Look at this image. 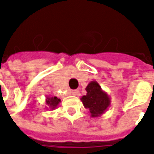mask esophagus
<instances>
[{
  "mask_svg": "<svg viewBox=\"0 0 154 154\" xmlns=\"http://www.w3.org/2000/svg\"><path fill=\"white\" fill-rule=\"evenodd\" d=\"M78 92H79L78 90H72V91H71L72 95H74V96H75V95H77V94H78Z\"/></svg>",
  "mask_w": 154,
  "mask_h": 154,
  "instance_id": "esophagus-1",
  "label": "esophagus"
}]
</instances>
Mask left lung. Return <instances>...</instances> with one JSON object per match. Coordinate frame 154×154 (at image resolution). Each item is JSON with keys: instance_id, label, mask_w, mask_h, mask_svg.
<instances>
[{"instance_id": "8db88e82", "label": "left lung", "mask_w": 154, "mask_h": 154, "mask_svg": "<svg viewBox=\"0 0 154 154\" xmlns=\"http://www.w3.org/2000/svg\"><path fill=\"white\" fill-rule=\"evenodd\" d=\"M86 95L80 100L86 109H88L91 117H98L103 115L110 105V98L107 92L102 90L96 80L91 81L86 87Z\"/></svg>"}]
</instances>
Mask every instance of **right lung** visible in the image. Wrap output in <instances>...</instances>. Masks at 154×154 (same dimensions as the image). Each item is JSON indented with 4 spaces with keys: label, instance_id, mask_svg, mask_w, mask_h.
<instances>
[{
    "label": "right lung",
    "instance_id": "obj_1",
    "mask_svg": "<svg viewBox=\"0 0 154 154\" xmlns=\"http://www.w3.org/2000/svg\"><path fill=\"white\" fill-rule=\"evenodd\" d=\"M60 102H61V99L58 98L57 97H50V96H48V97H46V104H47L46 108H47V109L53 110L58 106Z\"/></svg>",
    "mask_w": 154,
    "mask_h": 154
}]
</instances>
